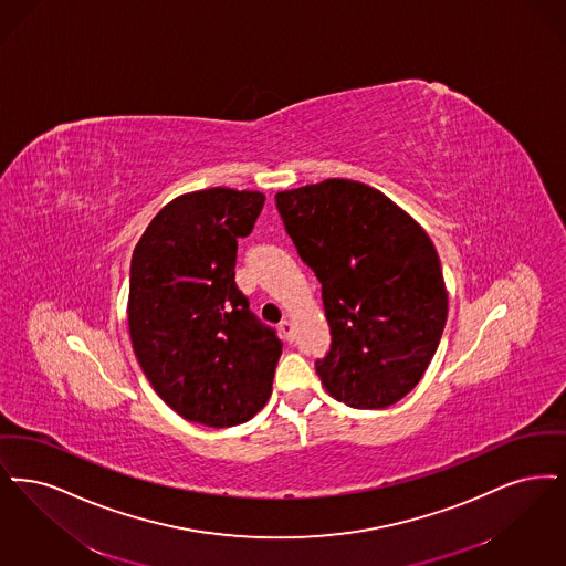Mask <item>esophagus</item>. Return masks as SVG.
<instances>
[{"label":"esophagus","instance_id":"1","mask_svg":"<svg viewBox=\"0 0 566 566\" xmlns=\"http://www.w3.org/2000/svg\"><path fill=\"white\" fill-rule=\"evenodd\" d=\"M279 329H281V334H283V338L285 340H294V323L290 319H283L279 323Z\"/></svg>","mask_w":566,"mask_h":566}]
</instances>
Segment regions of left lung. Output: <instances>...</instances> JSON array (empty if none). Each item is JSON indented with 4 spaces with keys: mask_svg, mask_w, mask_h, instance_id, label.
Segmentation results:
<instances>
[{
    "mask_svg": "<svg viewBox=\"0 0 566 566\" xmlns=\"http://www.w3.org/2000/svg\"><path fill=\"white\" fill-rule=\"evenodd\" d=\"M302 262L319 279L332 346L317 361L325 391L380 410L410 394L448 317L429 234L391 198L350 179L276 192Z\"/></svg>",
    "mask_w": 566,
    "mask_h": 566,
    "instance_id": "8db88e82",
    "label": "left lung"
}]
</instances>
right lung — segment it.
<instances>
[{
  "mask_svg": "<svg viewBox=\"0 0 566 566\" xmlns=\"http://www.w3.org/2000/svg\"><path fill=\"white\" fill-rule=\"evenodd\" d=\"M264 195L209 188L172 198L133 251L128 332L149 385L179 417L234 427L272 394L281 340L234 283L237 241Z\"/></svg>",
  "mask_w": 566,
  "mask_h": 566,
  "instance_id": "add662e5",
  "label": "right lung"
}]
</instances>
